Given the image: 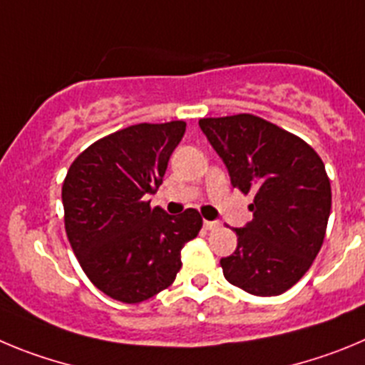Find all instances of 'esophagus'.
Instances as JSON below:
<instances>
[{"label": "esophagus", "instance_id": "obj_1", "mask_svg": "<svg viewBox=\"0 0 365 365\" xmlns=\"http://www.w3.org/2000/svg\"><path fill=\"white\" fill-rule=\"evenodd\" d=\"M203 227H205L207 231H215V229L220 227V222H211V220H205V222H203Z\"/></svg>", "mask_w": 365, "mask_h": 365}]
</instances>
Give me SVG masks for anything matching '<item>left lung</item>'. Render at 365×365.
<instances>
[{"label": "left lung", "mask_w": 365, "mask_h": 365, "mask_svg": "<svg viewBox=\"0 0 365 365\" xmlns=\"http://www.w3.org/2000/svg\"><path fill=\"white\" fill-rule=\"evenodd\" d=\"M200 129L218 153L232 187L255 195L252 220L220 265L229 284L255 297L293 287L317 258L331 212V183L317 150L255 114L203 118Z\"/></svg>", "instance_id": "obj_1"}]
</instances>
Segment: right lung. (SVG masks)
I'll return each mask as SVG.
<instances>
[{
  "label": "right lung",
  "instance_id": "right-lung-1",
  "mask_svg": "<svg viewBox=\"0 0 365 365\" xmlns=\"http://www.w3.org/2000/svg\"><path fill=\"white\" fill-rule=\"evenodd\" d=\"M185 121L138 123L87 147L65 176V231L81 269L100 291L140 304L175 282L182 249L202 229L196 209L170 216L147 195L162 185Z\"/></svg>",
  "mask_w": 365,
  "mask_h": 365
}]
</instances>
